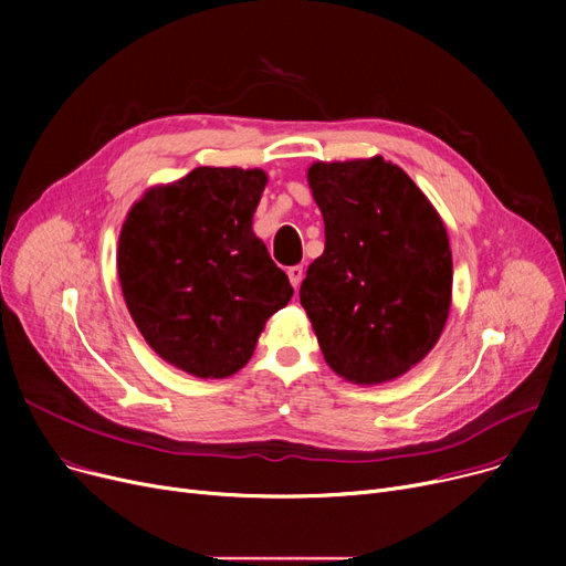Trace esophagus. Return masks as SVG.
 I'll return each mask as SVG.
<instances>
[{"mask_svg":"<svg viewBox=\"0 0 566 566\" xmlns=\"http://www.w3.org/2000/svg\"><path fill=\"white\" fill-rule=\"evenodd\" d=\"M286 275H289V282L293 284V289L298 291V289H301V282H303V277H305L303 265H291L289 271H286Z\"/></svg>","mask_w":566,"mask_h":566,"instance_id":"34e87169","label":"esophagus"}]
</instances>
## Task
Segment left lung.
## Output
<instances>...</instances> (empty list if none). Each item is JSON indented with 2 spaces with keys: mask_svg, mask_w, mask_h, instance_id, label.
<instances>
[{
  "mask_svg": "<svg viewBox=\"0 0 566 566\" xmlns=\"http://www.w3.org/2000/svg\"><path fill=\"white\" fill-rule=\"evenodd\" d=\"M325 250L301 284L323 358L350 382L392 380L436 346L452 303L448 231L410 176L380 156L307 171Z\"/></svg>",
  "mask_w": 566,
  "mask_h": 566,
  "instance_id": "obj_1",
  "label": "left lung"
}]
</instances>
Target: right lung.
Masks as SVG:
<instances>
[{
	"label": "right lung",
	"instance_id": "right-lung-1",
	"mask_svg": "<svg viewBox=\"0 0 566 566\" xmlns=\"http://www.w3.org/2000/svg\"><path fill=\"white\" fill-rule=\"evenodd\" d=\"M261 169L197 167L148 190L118 235L128 312L160 358L224 378L252 358L263 323L293 295L252 231Z\"/></svg>",
	"mask_w": 566,
	"mask_h": 566
}]
</instances>
